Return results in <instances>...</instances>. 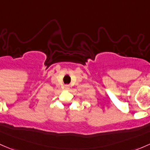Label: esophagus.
<instances>
[{"label":"esophagus","instance_id":"obj_1","mask_svg":"<svg viewBox=\"0 0 150 150\" xmlns=\"http://www.w3.org/2000/svg\"><path fill=\"white\" fill-rule=\"evenodd\" d=\"M64 87H65V89H69V86H68V85H66V86H64Z\"/></svg>","mask_w":150,"mask_h":150}]
</instances>
